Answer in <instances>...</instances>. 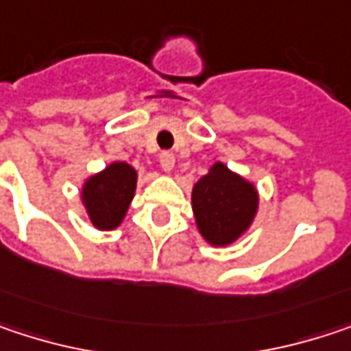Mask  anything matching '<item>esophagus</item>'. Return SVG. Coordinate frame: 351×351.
<instances>
[{"label": "esophagus", "mask_w": 351, "mask_h": 351, "mask_svg": "<svg viewBox=\"0 0 351 351\" xmlns=\"http://www.w3.org/2000/svg\"><path fill=\"white\" fill-rule=\"evenodd\" d=\"M160 167L165 173H171L175 169V154L173 152H162L160 154Z\"/></svg>", "instance_id": "1"}]
</instances>
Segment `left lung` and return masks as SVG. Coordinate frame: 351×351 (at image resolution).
Wrapping results in <instances>:
<instances>
[{
  "label": "left lung",
  "instance_id": "8db88e82",
  "mask_svg": "<svg viewBox=\"0 0 351 351\" xmlns=\"http://www.w3.org/2000/svg\"><path fill=\"white\" fill-rule=\"evenodd\" d=\"M193 210L201 235L210 245H227L251 225L257 213V191L223 162H217L195 184Z\"/></svg>",
  "mask_w": 351,
  "mask_h": 351
}]
</instances>
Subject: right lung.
Instances as JSON below:
<instances>
[{
    "instance_id": "obj_1",
    "label": "right lung",
    "mask_w": 351,
    "mask_h": 351,
    "mask_svg": "<svg viewBox=\"0 0 351 351\" xmlns=\"http://www.w3.org/2000/svg\"><path fill=\"white\" fill-rule=\"evenodd\" d=\"M136 191V171L126 162H112L88 178L82 199L94 227L108 231L122 223Z\"/></svg>"
}]
</instances>
